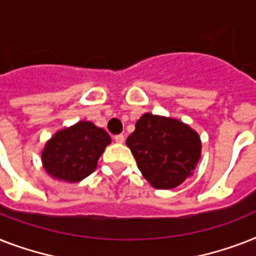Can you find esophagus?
<instances>
[{
	"instance_id": "esophagus-1",
	"label": "esophagus",
	"mask_w": 256,
	"mask_h": 256,
	"mask_svg": "<svg viewBox=\"0 0 256 256\" xmlns=\"http://www.w3.org/2000/svg\"><path fill=\"white\" fill-rule=\"evenodd\" d=\"M114 140H116V144H124V134H118V136H114Z\"/></svg>"
}]
</instances>
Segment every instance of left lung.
Listing matches in <instances>:
<instances>
[{
  "instance_id": "left-lung-1",
  "label": "left lung",
  "mask_w": 256,
  "mask_h": 256,
  "mask_svg": "<svg viewBox=\"0 0 256 256\" xmlns=\"http://www.w3.org/2000/svg\"><path fill=\"white\" fill-rule=\"evenodd\" d=\"M126 146L144 179L160 190L175 188L194 174L202 152L194 128L176 118L150 112L136 120Z\"/></svg>"
}]
</instances>
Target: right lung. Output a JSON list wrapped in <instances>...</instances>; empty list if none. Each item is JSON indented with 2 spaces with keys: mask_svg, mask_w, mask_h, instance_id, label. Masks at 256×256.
<instances>
[{
  "mask_svg": "<svg viewBox=\"0 0 256 256\" xmlns=\"http://www.w3.org/2000/svg\"><path fill=\"white\" fill-rule=\"evenodd\" d=\"M112 138L90 120L58 130L41 152L42 166L53 179L77 183L92 174Z\"/></svg>",
  "mask_w": 256,
  "mask_h": 256,
  "instance_id": "right-lung-1",
  "label": "right lung"
}]
</instances>
